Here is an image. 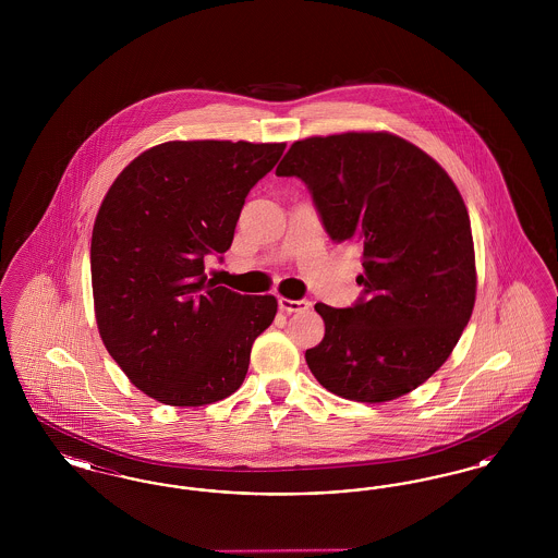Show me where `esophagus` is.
Masks as SVG:
<instances>
[{"instance_id":"esophagus-1","label":"esophagus","mask_w":558,"mask_h":558,"mask_svg":"<svg viewBox=\"0 0 558 558\" xmlns=\"http://www.w3.org/2000/svg\"><path fill=\"white\" fill-rule=\"evenodd\" d=\"M278 305H280V310H282L284 314H296V312H305V310H310V301H305V299L294 301V299L280 296V299H278Z\"/></svg>"}]
</instances>
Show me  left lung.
<instances>
[{
    "instance_id": "8db88e82",
    "label": "left lung",
    "mask_w": 558,
    "mask_h": 558,
    "mask_svg": "<svg viewBox=\"0 0 558 558\" xmlns=\"http://www.w3.org/2000/svg\"><path fill=\"white\" fill-rule=\"evenodd\" d=\"M276 175L312 190L332 242L364 251L347 310L318 303L326 332L305 360L319 385L351 401L401 398L444 366L477 296L471 219L448 171L389 132L296 140Z\"/></svg>"
}]
</instances>
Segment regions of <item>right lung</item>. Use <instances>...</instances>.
I'll return each mask as SVG.
<instances>
[{
  "instance_id": "obj_1",
  "label": "right lung",
  "mask_w": 558,
  "mask_h": 558,
  "mask_svg": "<svg viewBox=\"0 0 558 558\" xmlns=\"http://www.w3.org/2000/svg\"><path fill=\"white\" fill-rule=\"evenodd\" d=\"M284 142L173 140L117 175L92 232L94 314L110 357L142 393L196 408L232 396L274 294H239L205 274L226 253L248 190Z\"/></svg>"
}]
</instances>
